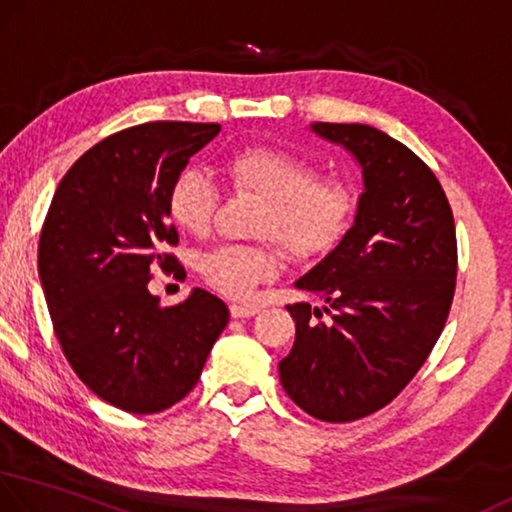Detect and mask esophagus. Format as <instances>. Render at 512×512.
I'll list each match as a JSON object with an SVG mask.
<instances>
[{
    "instance_id": "1",
    "label": "esophagus",
    "mask_w": 512,
    "mask_h": 512,
    "mask_svg": "<svg viewBox=\"0 0 512 512\" xmlns=\"http://www.w3.org/2000/svg\"><path fill=\"white\" fill-rule=\"evenodd\" d=\"M256 306H242V304H231V316L233 318H251L256 316Z\"/></svg>"
}]
</instances>
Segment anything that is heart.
I'll list each match as a JSON object with an SVG mask.
<instances>
[{"instance_id":"1","label":"heart","mask_w":512,"mask_h":512,"mask_svg":"<svg viewBox=\"0 0 512 512\" xmlns=\"http://www.w3.org/2000/svg\"><path fill=\"white\" fill-rule=\"evenodd\" d=\"M224 174L233 190L263 201L254 226L258 238L279 240L295 258H313L332 249L355 212V196L343 180L316 176L311 162L277 146L242 148L226 157ZM217 206L219 187L199 167L183 169L169 187V217L187 233H206ZM279 267L281 254L272 242L219 245L199 261L208 286L233 300H247Z\"/></svg>"}]
</instances>
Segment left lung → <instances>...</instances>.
Listing matches in <instances>:
<instances>
[{
	"instance_id": "left-lung-1",
	"label": "left lung",
	"mask_w": 512,
	"mask_h": 512,
	"mask_svg": "<svg viewBox=\"0 0 512 512\" xmlns=\"http://www.w3.org/2000/svg\"><path fill=\"white\" fill-rule=\"evenodd\" d=\"M355 155L364 178L355 224L295 281L325 306L297 302L281 387L320 421L345 423L389 405L435 348L455 293L458 242L448 199L421 157L361 123H313ZM327 312L329 321H313Z\"/></svg>"
}]
</instances>
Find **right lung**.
<instances>
[{"label":"right lung","instance_id":"add662e5","mask_svg":"<svg viewBox=\"0 0 512 512\" xmlns=\"http://www.w3.org/2000/svg\"><path fill=\"white\" fill-rule=\"evenodd\" d=\"M219 123L153 121L98 141L54 192L38 242V277L54 334L77 377L98 398L155 414L199 382L229 309L208 290L160 306L157 265L185 274L174 254L167 196Z\"/></svg>","mask_w":512,"mask_h":512}]
</instances>
